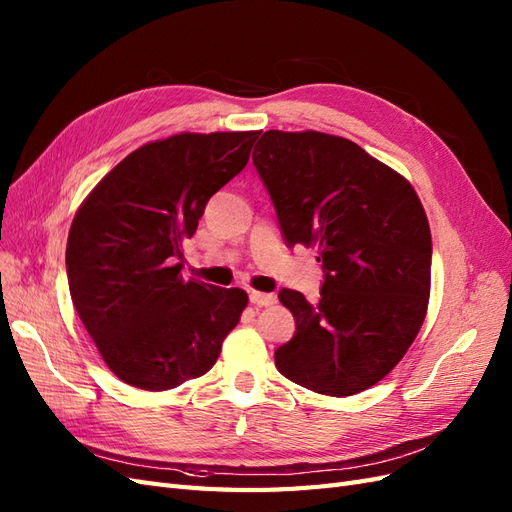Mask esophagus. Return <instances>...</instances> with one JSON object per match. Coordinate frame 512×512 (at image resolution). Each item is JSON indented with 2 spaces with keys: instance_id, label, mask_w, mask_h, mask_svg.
<instances>
[{
  "instance_id": "34e87169",
  "label": "esophagus",
  "mask_w": 512,
  "mask_h": 512,
  "mask_svg": "<svg viewBox=\"0 0 512 512\" xmlns=\"http://www.w3.org/2000/svg\"><path fill=\"white\" fill-rule=\"evenodd\" d=\"M250 303H254V305H258V307H269V305L275 303V294L250 290Z\"/></svg>"
}]
</instances>
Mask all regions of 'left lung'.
<instances>
[{"instance_id":"left-lung-1","label":"left lung","mask_w":512,"mask_h":512,"mask_svg":"<svg viewBox=\"0 0 512 512\" xmlns=\"http://www.w3.org/2000/svg\"><path fill=\"white\" fill-rule=\"evenodd\" d=\"M254 151L286 243L316 247L324 271L316 303L280 290L297 331L275 367L320 395L361 393L404 359L425 320V209L406 177L348 138L269 130Z\"/></svg>"}]
</instances>
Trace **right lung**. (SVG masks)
<instances>
[{"label": "right lung", "mask_w": 512, "mask_h": 512, "mask_svg": "<svg viewBox=\"0 0 512 512\" xmlns=\"http://www.w3.org/2000/svg\"><path fill=\"white\" fill-rule=\"evenodd\" d=\"M260 132H181L123 158L76 211L70 297L113 374L168 391L207 374L247 305L241 288L181 275V245L239 175Z\"/></svg>", "instance_id": "right-lung-1"}]
</instances>
